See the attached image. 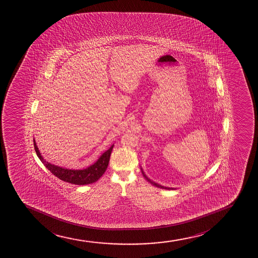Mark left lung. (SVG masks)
Masks as SVG:
<instances>
[{
  "label": "left lung",
  "instance_id": "1",
  "mask_svg": "<svg viewBox=\"0 0 258 258\" xmlns=\"http://www.w3.org/2000/svg\"><path fill=\"white\" fill-rule=\"evenodd\" d=\"M142 174H143V177H144V178H145V179L147 180L148 182H150V183H152L153 185H154L155 186V187H157V188H165V189H173V188H168V187H165V186H162L160 185V184H158V183H156V182H154V181H151V180L149 179V178H148V177H147V176H146L145 173L143 172V171H142Z\"/></svg>",
  "mask_w": 258,
  "mask_h": 258
}]
</instances>
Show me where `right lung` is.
<instances>
[{"label":"right lung","instance_id":"add662e5","mask_svg":"<svg viewBox=\"0 0 258 258\" xmlns=\"http://www.w3.org/2000/svg\"><path fill=\"white\" fill-rule=\"evenodd\" d=\"M33 144H34L36 154L38 158L53 175H55V177L62 180L64 182L77 184V185H85V184L93 183L101 177L102 175L107 169L108 164L110 161V154L114 147V145L111 146L106 152H104V154H102L97 162L89 166L88 168L84 170H69V169H64L46 162L43 159V157L41 156L40 152L38 151L34 139H33Z\"/></svg>","mask_w":258,"mask_h":258}]
</instances>
